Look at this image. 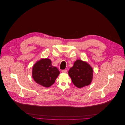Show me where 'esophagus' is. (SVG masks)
Instances as JSON below:
<instances>
[{
    "instance_id": "esophagus-1",
    "label": "esophagus",
    "mask_w": 125,
    "mask_h": 125,
    "mask_svg": "<svg viewBox=\"0 0 125 125\" xmlns=\"http://www.w3.org/2000/svg\"><path fill=\"white\" fill-rule=\"evenodd\" d=\"M67 72V70H62V73H66Z\"/></svg>"
}]
</instances>
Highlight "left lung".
Masks as SVG:
<instances>
[{
  "mask_svg": "<svg viewBox=\"0 0 125 125\" xmlns=\"http://www.w3.org/2000/svg\"><path fill=\"white\" fill-rule=\"evenodd\" d=\"M93 69L86 62L77 60L68 71L73 84L81 88L89 85L93 78Z\"/></svg>",
  "mask_w": 125,
  "mask_h": 125,
  "instance_id": "obj_1",
  "label": "left lung"
}]
</instances>
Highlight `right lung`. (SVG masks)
<instances>
[{
	"label": "right lung",
	"mask_w": 125,
	"mask_h": 125,
	"mask_svg": "<svg viewBox=\"0 0 125 125\" xmlns=\"http://www.w3.org/2000/svg\"><path fill=\"white\" fill-rule=\"evenodd\" d=\"M60 73L58 69L52 66L51 60L47 58L37 61L32 69L34 81L44 87H49L54 84Z\"/></svg>",
	"instance_id": "add662e5"
}]
</instances>
